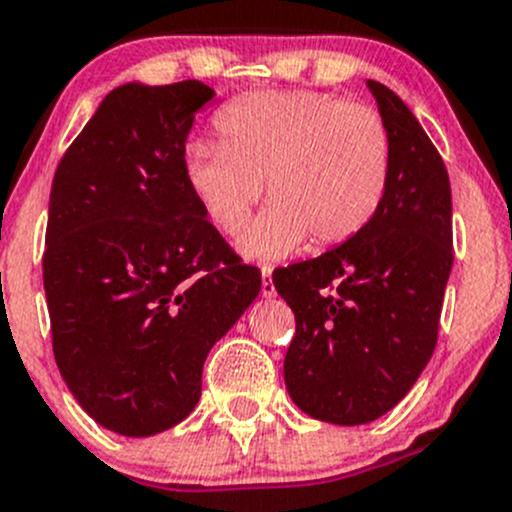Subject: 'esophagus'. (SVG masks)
<instances>
[{
    "mask_svg": "<svg viewBox=\"0 0 512 512\" xmlns=\"http://www.w3.org/2000/svg\"><path fill=\"white\" fill-rule=\"evenodd\" d=\"M261 276H263L261 293L266 295V298H273V295H276V286H273V266H271V263H263Z\"/></svg>",
    "mask_w": 512,
    "mask_h": 512,
    "instance_id": "obj_1",
    "label": "esophagus"
}]
</instances>
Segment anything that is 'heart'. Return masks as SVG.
Listing matches in <instances>:
<instances>
[{"instance_id":"1","label":"heart","mask_w":512,"mask_h":512,"mask_svg":"<svg viewBox=\"0 0 512 512\" xmlns=\"http://www.w3.org/2000/svg\"><path fill=\"white\" fill-rule=\"evenodd\" d=\"M219 142L184 150V177L204 217L236 234L263 194L271 204L239 246L278 258L310 239L335 249L355 239L382 204L392 170V138L370 105L318 91H261L217 113Z\"/></svg>"}]
</instances>
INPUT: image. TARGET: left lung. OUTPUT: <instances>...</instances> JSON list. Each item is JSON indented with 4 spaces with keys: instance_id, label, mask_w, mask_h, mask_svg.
<instances>
[{
    "instance_id": "obj_1",
    "label": "left lung",
    "mask_w": 512,
    "mask_h": 512,
    "mask_svg": "<svg viewBox=\"0 0 512 512\" xmlns=\"http://www.w3.org/2000/svg\"><path fill=\"white\" fill-rule=\"evenodd\" d=\"M367 86L392 138L377 214L347 244L273 271L295 315L288 394L313 419L342 426L379 419L414 387L434 355L453 266L444 160L397 93Z\"/></svg>"
}]
</instances>
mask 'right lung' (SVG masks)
<instances>
[{"mask_svg": "<svg viewBox=\"0 0 512 512\" xmlns=\"http://www.w3.org/2000/svg\"><path fill=\"white\" fill-rule=\"evenodd\" d=\"M214 91L125 83L56 167L44 291L68 389L105 429L152 436L187 419L202 367L261 291L204 217L184 142Z\"/></svg>", "mask_w": 512, "mask_h": 512, "instance_id": "obj_1", "label": "right lung"}]
</instances>
